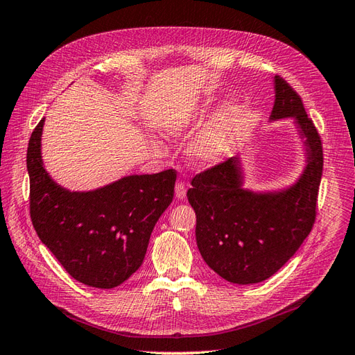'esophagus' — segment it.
I'll return each mask as SVG.
<instances>
[{"label":"esophagus","instance_id":"esophagus-1","mask_svg":"<svg viewBox=\"0 0 355 355\" xmlns=\"http://www.w3.org/2000/svg\"><path fill=\"white\" fill-rule=\"evenodd\" d=\"M175 194L179 200H184L187 197V189H185L184 182H178L176 187H175Z\"/></svg>","mask_w":355,"mask_h":355}]
</instances>
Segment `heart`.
<instances>
[{
    "label": "heart",
    "instance_id": "obj_1",
    "mask_svg": "<svg viewBox=\"0 0 355 355\" xmlns=\"http://www.w3.org/2000/svg\"><path fill=\"white\" fill-rule=\"evenodd\" d=\"M207 106L204 102H194L168 115L161 124V133L168 141H182L194 133L206 115ZM239 115V106L234 101H227L213 114L210 121L194 136L187 148V157L197 167H210L222 159L228 145L230 133ZM154 154L163 155L164 148L155 139L151 142Z\"/></svg>",
    "mask_w": 355,
    "mask_h": 355
}]
</instances>
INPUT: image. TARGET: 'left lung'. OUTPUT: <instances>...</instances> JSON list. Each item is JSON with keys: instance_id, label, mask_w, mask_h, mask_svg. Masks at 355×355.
Returning a JSON list of instances; mask_svg holds the SVG:
<instances>
[{"instance_id": "left-lung-1", "label": "left lung", "mask_w": 355, "mask_h": 355, "mask_svg": "<svg viewBox=\"0 0 355 355\" xmlns=\"http://www.w3.org/2000/svg\"><path fill=\"white\" fill-rule=\"evenodd\" d=\"M270 121L293 118L305 145V168L293 185L278 191L245 189L239 157L192 179L188 201L196 210L198 250L211 270L235 284L261 283L274 275L308 237L315 220L323 146L302 99L274 77Z\"/></svg>"}]
</instances>
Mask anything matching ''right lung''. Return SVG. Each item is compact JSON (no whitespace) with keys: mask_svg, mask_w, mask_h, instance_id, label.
Here are the masks:
<instances>
[{"mask_svg":"<svg viewBox=\"0 0 355 355\" xmlns=\"http://www.w3.org/2000/svg\"><path fill=\"white\" fill-rule=\"evenodd\" d=\"M44 118L32 132L26 167L32 225L75 280L112 288L139 270L151 232L175 194L173 168L130 175L93 191H69L50 178L41 157Z\"/></svg>","mask_w":355,"mask_h":355,"instance_id":"1","label":"right lung"}]
</instances>
